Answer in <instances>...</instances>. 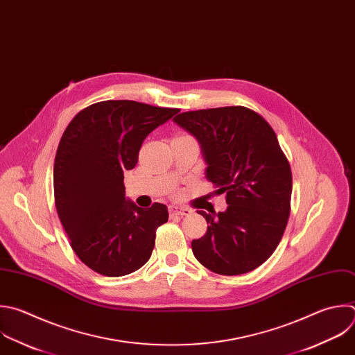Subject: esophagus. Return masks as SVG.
I'll list each match as a JSON object with an SVG mask.
<instances>
[{
	"mask_svg": "<svg viewBox=\"0 0 355 355\" xmlns=\"http://www.w3.org/2000/svg\"><path fill=\"white\" fill-rule=\"evenodd\" d=\"M168 211L171 214H178V216H189L192 213L191 209L188 207H184V206H170L168 207Z\"/></svg>",
	"mask_w": 355,
	"mask_h": 355,
	"instance_id": "1",
	"label": "esophagus"
}]
</instances>
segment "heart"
Listing matches in <instances>:
<instances>
[{
  "mask_svg": "<svg viewBox=\"0 0 355 355\" xmlns=\"http://www.w3.org/2000/svg\"><path fill=\"white\" fill-rule=\"evenodd\" d=\"M187 137H188V135H187Z\"/></svg>",
  "mask_w": 355,
  "mask_h": 355,
  "instance_id": "heart-1",
  "label": "heart"
}]
</instances>
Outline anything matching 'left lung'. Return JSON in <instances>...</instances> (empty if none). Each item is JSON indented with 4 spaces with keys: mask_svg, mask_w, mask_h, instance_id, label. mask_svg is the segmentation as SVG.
I'll use <instances>...</instances> for the list:
<instances>
[{
    "mask_svg": "<svg viewBox=\"0 0 355 355\" xmlns=\"http://www.w3.org/2000/svg\"><path fill=\"white\" fill-rule=\"evenodd\" d=\"M174 121L200 144L206 178L228 205L217 214L198 210L209 225L191 244L195 258L223 276L257 269L277 248L291 209V168L273 128L244 105L187 111Z\"/></svg>",
    "mask_w": 355,
    "mask_h": 355,
    "instance_id": "1",
    "label": "left lung"
}]
</instances>
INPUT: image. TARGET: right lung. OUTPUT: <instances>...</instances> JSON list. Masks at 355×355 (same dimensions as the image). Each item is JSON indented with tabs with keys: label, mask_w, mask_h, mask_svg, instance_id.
<instances>
[{
	"label": "right lung",
	"mask_w": 355,
	"mask_h": 355,
	"mask_svg": "<svg viewBox=\"0 0 355 355\" xmlns=\"http://www.w3.org/2000/svg\"><path fill=\"white\" fill-rule=\"evenodd\" d=\"M178 111L105 100L79 111L64 131L54 162L55 209L73 252L96 273L120 277L149 261L168 210L128 200L124 173L137 166L145 138Z\"/></svg>",
	"instance_id": "obj_1"
}]
</instances>
